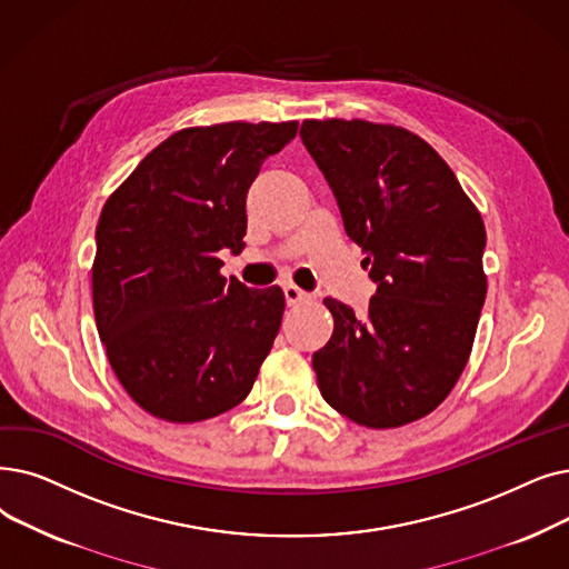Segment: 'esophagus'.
I'll return each instance as SVG.
<instances>
[{"instance_id":"obj_1","label":"esophagus","mask_w":569,"mask_h":569,"mask_svg":"<svg viewBox=\"0 0 569 569\" xmlns=\"http://www.w3.org/2000/svg\"><path fill=\"white\" fill-rule=\"evenodd\" d=\"M283 295H286L288 307H298V305H305V302L311 300V295L305 292V290L298 288V286H286V288H283Z\"/></svg>"}]
</instances>
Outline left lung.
Listing matches in <instances>:
<instances>
[{"mask_svg":"<svg viewBox=\"0 0 569 569\" xmlns=\"http://www.w3.org/2000/svg\"><path fill=\"white\" fill-rule=\"evenodd\" d=\"M343 230L377 283L365 316L326 298L335 330L313 353L323 400L386 430L435 411L472 353L486 300V228L451 167L418 134L369 120H305Z\"/></svg>","mask_w":569,"mask_h":569,"instance_id":"left-lung-1","label":"left lung"}]
</instances>
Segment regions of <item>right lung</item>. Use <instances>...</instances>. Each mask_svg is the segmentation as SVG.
Masks as SVG:
<instances>
[{
  "mask_svg": "<svg viewBox=\"0 0 569 569\" xmlns=\"http://www.w3.org/2000/svg\"><path fill=\"white\" fill-rule=\"evenodd\" d=\"M298 120L218 122L167 137L97 223L92 309L130 398L169 423L226 413L251 392L283 318V290L220 274L239 253L246 194Z\"/></svg>",
  "mask_w": 569,
  "mask_h": 569,
  "instance_id": "1",
  "label": "right lung"
}]
</instances>
